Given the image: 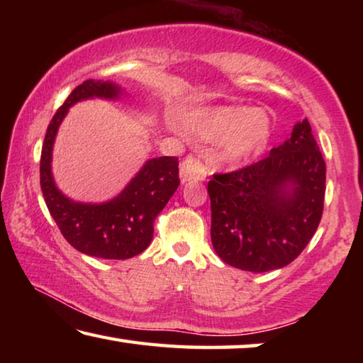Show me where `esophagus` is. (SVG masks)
Masks as SVG:
<instances>
[{"mask_svg":"<svg viewBox=\"0 0 363 363\" xmlns=\"http://www.w3.org/2000/svg\"><path fill=\"white\" fill-rule=\"evenodd\" d=\"M179 176H181L182 182L201 181V179H205V177H206V167L196 157L189 155L181 163Z\"/></svg>","mask_w":363,"mask_h":363,"instance_id":"1","label":"esophagus"}]
</instances>
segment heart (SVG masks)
I'll return each mask as SVG.
<instances>
[{"mask_svg":"<svg viewBox=\"0 0 363 363\" xmlns=\"http://www.w3.org/2000/svg\"><path fill=\"white\" fill-rule=\"evenodd\" d=\"M184 125L196 139L220 140L219 157L224 162H238L262 149L270 136L272 121L261 108L229 106L190 113Z\"/></svg>","mask_w":363,"mask_h":363,"instance_id":"b5f03b06","label":"heart"}]
</instances>
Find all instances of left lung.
<instances>
[{
    "instance_id": "1",
    "label": "left lung",
    "mask_w": 363,
    "mask_h": 363,
    "mask_svg": "<svg viewBox=\"0 0 363 363\" xmlns=\"http://www.w3.org/2000/svg\"><path fill=\"white\" fill-rule=\"evenodd\" d=\"M325 162L303 120L269 157L232 173L213 174L211 242L224 262L250 272L285 267L320 224Z\"/></svg>"
}]
</instances>
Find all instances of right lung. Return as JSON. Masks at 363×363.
<instances>
[{
  "label": "right lung",
  "instance_id": "right-lung-1",
  "mask_svg": "<svg viewBox=\"0 0 363 363\" xmlns=\"http://www.w3.org/2000/svg\"><path fill=\"white\" fill-rule=\"evenodd\" d=\"M120 86L101 79L78 84L49 123L40 160V184L46 206L60 233L73 248L102 259H128L149 247L153 220L179 187L176 157L152 158L113 200L101 205L72 201L59 192L51 174L54 138L69 107L89 97L115 99Z\"/></svg>",
  "mask_w": 363,
  "mask_h": 363
}]
</instances>
